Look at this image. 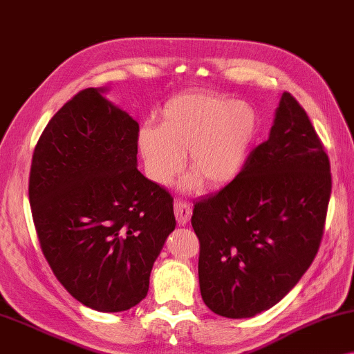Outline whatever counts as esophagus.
<instances>
[{
    "instance_id": "obj_1",
    "label": "esophagus",
    "mask_w": 354,
    "mask_h": 354,
    "mask_svg": "<svg viewBox=\"0 0 354 354\" xmlns=\"http://www.w3.org/2000/svg\"><path fill=\"white\" fill-rule=\"evenodd\" d=\"M174 214H176L178 225L185 226L189 221V218H192V205L185 203V201H176V203H174Z\"/></svg>"
}]
</instances>
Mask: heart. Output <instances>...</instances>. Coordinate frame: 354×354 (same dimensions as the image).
I'll return each mask as SVG.
<instances>
[{
  "label": "heart",
  "instance_id": "heart-1",
  "mask_svg": "<svg viewBox=\"0 0 354 354\" xmlns=\"http://www.w3.org/2000/svg\"><path fill=\"white\" fill-rule=\"evenodd\" d=\"M258 131V115L245 102L216 93H187L161 109L158 128L139 133L138 147L150 180L166 187L183 167L204 188L225 187L245 165Z\"/></svg>",
  "mask_w": 354,
  "mask_h": 354
}]
</instances>
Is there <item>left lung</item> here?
<instances>
[{"instance_id": "8db88e82", "label": "left lung", "mask_w": 354, "mask_h": 354, "mask_svg": "<svg viewBox=\"0 0 354 354\" xmlns=\"http://www.w3.org/2000/svg\"><path fill=\"white\" fill-rule=\"evenodd\" d=\"M330 188L322 140L285 91L269 139L231 183L194 204L205 306L220 317L252 318L280 302L317 257Z\"/></svg>"}]
</instances>
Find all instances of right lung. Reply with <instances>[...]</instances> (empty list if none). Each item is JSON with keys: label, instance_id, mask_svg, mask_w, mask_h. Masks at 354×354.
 I'll list each match as a JSON object with an SVG mask.
<instances>
[{"label": "right lung", "instance_id": "obj_1", "mask_svg": "<svg viewBox=\"0 0 354 354\" xmlns=\"http://www.w3.org/2000/svg\"><path fill=\"white\" fill-rule=\"evenodd\" d=\"M104 91H79L47 123L28 194L59 283L86 307L123 312L149 292L176 216L169 192L138 171L139 123Z\"/></svg>", "mask_w": 354, "mask_h": 354}]
</instances>
